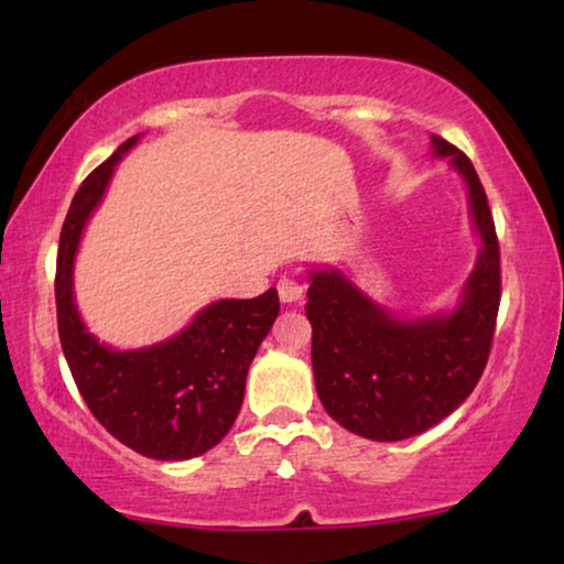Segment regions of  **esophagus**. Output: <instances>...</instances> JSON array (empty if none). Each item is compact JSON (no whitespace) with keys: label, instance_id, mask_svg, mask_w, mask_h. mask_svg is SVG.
Returning a JSON list of instances; mask_svg holds the SVG:
<instances>
[{"label":"esophagus","instance_id":"esophagus-1","mask_svg":"<svg viewBox=\"0 0 564 564\" xmlns=\"http://www.w3.org/2000/svg\"><path fill=\"white\" fill-rule=\"evenodd\" d=\"M276 292H280L282 303H297V300H303L305 284L300 282L297 276H282V280L276 282Z\"/></svg>","mask_w":564,"mask_h":564}]
</instances>
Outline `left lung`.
<instances>
[{
	"instance_id": "obj_1",
	"label": "left lung",
	"mask_w": 564,
	"mask_h": 564,
	"mask_svg": "<svg viewBox=\"0 0 564 564\" xmlns=\"http://www.w3.org/2000/svg\"><path fill=\"white\" fill-rule=\"evenodd\" d=\"M469 189L482 249L457 311L398 321L341 272H313L307 321L313 326L315 390L330 419L375 442H400L436 426L465 403L490 357L500 305L496 223L473 161L431 135Z\"/></svg>"
}]
</instances>
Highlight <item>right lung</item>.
Wrapping results in <instances>:
<instances>
[{
    "mask_svg": "<svg viewBox=\"0 0 564 564\" xmlns=\"http://www.w3.org/2000/svg\"><path fill=\"white\" fill-rule=\"evenodd\" d=\"M135 141L128 138L99 164L68 207L56 259L58 336L95 419L143 457L180 462L213 449L234 426L249 365L280 315V297L269 288L251 300H218L182 334L135 351H115L84 328L74 305V257L115 164Z\"/></svg>",
    "mask_w": 564,
    "mask_h": 564,
    "instance_id": "obj_1",
    "label": "right lung"
}]
</instances>
